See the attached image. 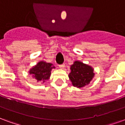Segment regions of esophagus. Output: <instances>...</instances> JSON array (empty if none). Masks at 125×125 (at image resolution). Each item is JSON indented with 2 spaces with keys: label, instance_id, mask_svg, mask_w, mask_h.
<instances>
[{
  "label": "esophagus",
  "instance_id": "esophagus-1",
  "mask_svg": "<svg viewBox=\"0 0 125 125\" xmlns=\"http://www.w3.org/2000/svg\"><path fill=\"white\" fill-rule=\"evenodd\" d=\"M59 66V68H60V69H64V67H65V65H64V64H60Z\"/></svg>",
  "mask_w": 125,
  "mask_h": 125
}]
</instances>
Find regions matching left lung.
I'll return each instance as SVG.
<instances>
[{
	"mask_svg": "<svg viewBox=\"0 0 125 125\" xmlns=\"http://www.w3.org/2000/svg\"><path fill=\"white\" fill-rule=\"evenodd\" d=\"M69 79L74 86L82 88L88 85L94 77V70L91 66L80 61H74L71 66Z\"/></svg>",
	"mask_w": 125,
	"mask_h": 125,
	"instance_id": "left-lung-1",
	"label": "left lung"
}]
</instances>
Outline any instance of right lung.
I'll list each match as a JSON object with an SVG mask.
<instances>
[{
    "instance_id": "obj_1",
    "label": "right lung",
    "mask_w": 125,
    "mask_h": 125,
    "mask_svg": "<svg viewBox=\"0 0 125 125\" xmlns=\"http://www.w3.org/2000/svg\"><path fill=\"white\" fill-rule=\"evenodd\" d=\"M54 68L55 67L53 66L52 64L40 61L36 64V65L30 69L29 73L36 79L37 82L42 81L44 83L50 78L52 69Z\"/></svg>"
}]
</instances>
